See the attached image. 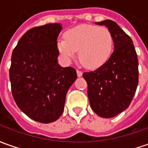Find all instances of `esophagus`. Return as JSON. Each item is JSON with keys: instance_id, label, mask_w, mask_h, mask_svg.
Here are the masks:
<instances>
[{"instance_id": "obj_1", "label": "esophagus", "mask_w": 148, "mask_h": 148, "mask_svg": "<svg viewBox=\"0 0 148 148\" xmlns=\"http://www.w3.org/2000/svg\"><path fill=\"white\" fill-rule=\"evenodd\" d=\"M76 73H77V76H78V77L82 76V74H83V72H81L80 70H79V69H77V70H76Z\"/></svg>"}]
</instances>
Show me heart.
<instances>
[{"label":"heart","instance_id":"1","mask_svg":"<svg viewBox=\"0 0 148 148\" xmlns=\"http://www.w3.org/2000/svg\"><path fill=\"white\" fill-rule=\"evenodd\" d=\"M114 47L110 31L106 27L81 25L68 30L65 39L59 40L57 47L67 61L76 56L85 67L92 69L101 68L109 60Z\"/></svg>","mask_w":148,"mask_h":148}]
</instances>
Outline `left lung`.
<instances>
[{
  "label": "left lung",
  "mask_w": 148,
  "mask_h": 148,
  "mask_svg": "<svg viewBox=\"0 0 148 148\" xmlns=\"http://www.w3.org/2000/svg\"><path fill=\"white\" fill-rule=\"evenodd\" d=\"M106 25L114 39V51L103 66L84 72L92 110L101 118H113L130 106L138 83V62L133 41L115 21L95 22Z\"/></svg>",
  "instance_id": "1"
}]
</instances>
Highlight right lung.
<instances>
[{
    "mask_svg": "<svg viewBox=\"0 0 148 148\" xmlns=\"http://www.w3.org/2000/svg\"><path fill=\"white\" fill-rule=\"evenodd\" d=\"M60 23H50L26 31L13 51L10 79L18 108L36 122L56 121L64 112L69 88L76 80L72 67L58 64L57 38Z\"/></svg>",
    "mask_w": 148,
    "mask_h": 148,
    "instance_id": "obj_1",
    "label": "right lung"
}]
</instances>
